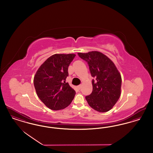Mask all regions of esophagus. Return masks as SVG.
<instances>
[{"label": "esophagus", "instance_id": "1", "mask_svg": "<svg viewBox=\"0 0 153 153\" xmlns=\"http://www.w3.org/2000/svg\"><path fill=\"white\" fill-rule=\"evenodd\" d=\"M81 88V85H79V86H77V88H78L79 89H80Z\"/></svg>", "mask_w": 153, "mask_h": 153}]
</instances>
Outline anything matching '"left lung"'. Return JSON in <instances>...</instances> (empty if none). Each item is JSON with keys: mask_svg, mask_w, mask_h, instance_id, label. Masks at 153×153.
<instances>
[{"mask_svg": "<svg viewBox=\"0 0 153 153\" xmlns=\"http://www.w3.org/2000/svg\"><path fill=\"white\" fill-rule=\"evenodd\" d=\"M88 64L93 90L85 99L91 107L100 112L112 109L121 93L122 77L114 62L99 51L77 53Z\"/></svg>", "mask_w": 153, "mask_h": 153, "instance_id": "8db88e82", "label": "left lung"}]
</instances>
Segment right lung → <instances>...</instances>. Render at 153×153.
Wrapping results in <instances>:
<instances>
[{"instance_id":"1","label":"right lung","mask_w":153,"mask_h":153,"mask_svg":"<svg viewBox=\"0 0 153 153\" xmlns=\"http://www.w3.org/2000/svg\"><path fill=\"white\" fill-rule=\"evenodd\" d=\"M74 54H56L48 58L38 69L34 78L36 94L52 110L62 109L72 102L76 94L66 79Z\"/></svg>"}]
</instances>
